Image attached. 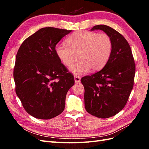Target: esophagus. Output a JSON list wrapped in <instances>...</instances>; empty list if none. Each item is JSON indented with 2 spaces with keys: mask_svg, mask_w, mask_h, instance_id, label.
<instances>
[{
  "mask_svg": "<svg viewBox=\"0 0 149 149\" xmlns=\"http://www.w3.org/2000/svg\"><path fill=\"white\" fill-rule=\"evenodd\" d=\"M74 81L76 83H79L81 81V78L79 76H74Z\"/></svg>",
  "mask_w": 149,
  "mask_h": 149,
  "instance_id": "1",
  "label": "esophagus"
}]
</instances>
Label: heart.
Segmentation results:
<instances>
[{"instance_id": "1", "label": "heart", "mask_w": 149, "mask_h": 149, "mask_svg": "<svg viewBox=\"0 0 149 149\" xmlns=\"http://www.w3.org/2000/svg\"><path fill=\"white\" fill-rule=\"evenodd\" d=\"M68 46L58 44L55 52L58 58L72 73L82 75L91 68L93 71L102 69L109 60L112 47L111 37L105 33L81 30L76 31L66 39Z\"/></svg>"}]
</instances>
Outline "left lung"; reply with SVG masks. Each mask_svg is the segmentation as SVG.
<instances>
[{
  "mask_svg": "<svg viewBox=\"0 0 149 149\" xmlns=\"http://www.w3.org/2000/svg\"><path fill=\"white\" fill-rule=\"evenodd\" d=\"M101 30L112 40V52L103 68L81 79L84 88L86 111L99 118L118 114L127 103L134 86L136 65L131 48L118 31L109 26L98 25L91 30Z\"/></svg>",
  "mask_w": 149,
  "mask_h": 149,
  "instance_id": "obj_1",
  "label": "left lung"
}]
</instances>
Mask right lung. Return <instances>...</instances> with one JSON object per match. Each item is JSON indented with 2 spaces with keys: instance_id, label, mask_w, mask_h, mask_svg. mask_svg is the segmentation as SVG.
I'll list each match as a JSON object with an SVG mask.
<instances>
[{
  "instance_id": "obj_1",
  "label": "right lung",
  "mask_w": 149,
  "mask_h": 149,
  "mask_svg": "<svg viewBox=\"0 0 149 149\" xmlns=\"http://www.w3.org/2000/svg\"><path fill=\"white\" fill-rule=\"evenodd\" d=\"M71 30L40 29L25 39L17 53L13 69L15 92L31 116L49 119L60 114L74 76L57 56L55 47Z\"/></svg>"
}]
</instances>
